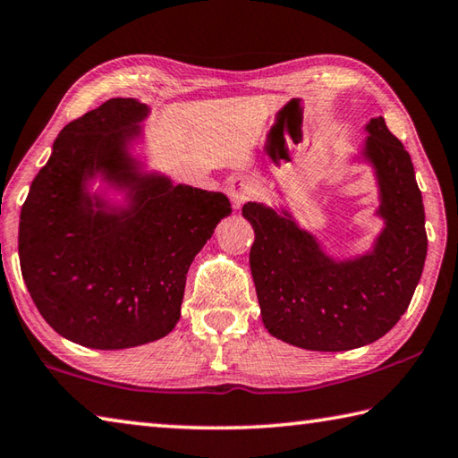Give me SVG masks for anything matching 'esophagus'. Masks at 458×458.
Listing matches in <instances>:
<instances>
[{
    "label": "esophagus",
    "instance_id": "obj_1",
    "mask_svg": "<svg viewBox=\"0 0 458 458\" xmlns=\"http://www.w3.org/2000/svg\"><path fill=\"white\" fill-rule=\"evenodd\" d=\"M230 198L234 208H242L248 200L258 194V182L252 176H246V174H240V176H234L230 180Z\"/></svg>",
    "mask_w": 458,
    "mask_h": 458
}]
</instances>
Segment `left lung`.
<instances>
[{"instance_id": "8db88e82", "label": "left lung", "mask_w": 458, "mask_h": 458, "mask_svg": "<svg viewBox=\"0 0 458 458\" xmlns=\"http://www.w3.org/2000/svg\"><path fill=\"white\" fill-rule=\"evenodd\" d=\"M362 157L377 172L385 220L370 252L335 260L286 210L248 202L250 270L262 322L272 336L306 351L370 344L401 320L427 258L425 206L411 156L385 118L367 123Z\"/></svg>"}]
</instances>
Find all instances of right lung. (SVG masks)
<instances>
[{"label":"right lung","mask_w":458,"mask_h":458,"mask_svg":"<svg viewBox=\"0 0 458 458\" xmlns=\"http://www.w3.org/2000/svg\"><path fill=\"white\" fill-rule=\"evenodd\" d=\"M148 106L112 98L70 122L20 216V264L31 301L57 335L98 351L162 338L180 320L194 256L232 212L222 192L144 174L130 154ZM96 175L129 190L114 208L87 192Z\"/></svg>","instance_id":"1"}]
</instances>
